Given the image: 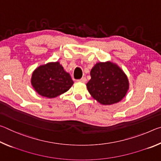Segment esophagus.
I'll return each mask as SVG.
<instances>
[{
  "instance_id": "obj_1",
  "label": "esophagus",
  "mask_w": 161,
  "mask_h": 161,
  "mask_svg": "<svg viewBox=\"0 0 161 161\" xmlns=\"http://www.w3.org/2000/svg\"><path fill=\"white\" fill-rule=\"evenodd\" d=\"M79 81H81V82L85 83L86 81V77H82V78H81L80 80H79Z\"/></svg>"
}]
</instances>
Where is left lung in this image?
<instances>
[{"label": "left lung", "mask_w": 161, "mask_h": 161, "mask_svg": "<svg viewBox=\"0 0 161 161\" xmlns=\"http://www.w3.org/2000/svg\"><path fill=\"white\" fill-rule=\"evenodd\" d=\"M90 75L87 89L91 96L102 105L119 102L129 90L126 75L118 65L110 61L98 62L92 67Z\"/></svg>", "instance_id": "left-lung-1"}]
</instances>
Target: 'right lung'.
I'll list each match as a JSON object with an SVG mask.
<instances>
[{
    "mask_svg": "<svg viewBox=\"0 0 161 161\" xmlns=\"http://www.w3.org/2000/svg\"><path fill=\"white\" fill-rule=\"evenodd\" d=\"M74 84L59 62L40 65L32 72L31 84L42 97L55 98L67 92Z\"/></svg>",
    "mask_w": 161,
    "mask_h": 161,
    "instance_id": "obj_1",
    "label": "right lung"
}]
</instances>
